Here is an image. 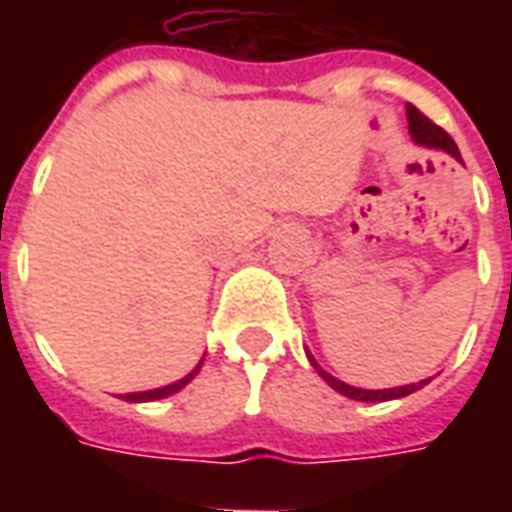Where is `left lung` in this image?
Instances as JSON below:
<instances>
[{
	"mask_svg": "<svg viewBox=\"0 0 512 512\" xmlns=\"http://www.w3.org/2000/svg\"><path fill=\"white\" fill-rule=\"evenodd\" d=\"M406 115H408V131H411V139L417 142V145H425V147H436V150H444V153H450L452 158H458L461 161V153H458V145L452 142V136L444 131V128H439L433 120H428V117L419 112L417 106L406 104ZM307 359L312 362V367L321 373V378L326 381V384L332 386V389H337L340 395L351 397V400H362V403H381V400H397V397H406L411 395V392H417V389H422V386L428 384L430 378H425V381H419V384H406V386H395V389H359V386H351L345 384V381H340V378L329 376L326 370H323L315 359H312V354H307Z\"/></svg>",
	"mask_w": 512,
	"mask_h": 512,
	"instance_id": "1",
	"label": "left lung"
}]
</instances>
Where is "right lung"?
I'll return each instance as SVG.
<instances>
[{"mask_svg":"<svg viewBox=\"0 0 512 512\" xmlns=\"http://www.w3.org/2000/svg\"><path fill=\"white\" fill-rule=\"evenodd\" d=\"M200 367H202V362L197 367H194V370H191L189 376H183V378H180V381H175V384L161 386V389H147V392H128V395H120V397H123V400H128V403H147V400H161V397L175 395V392H180L183 386L189 384L191 378L200 373Z\"/></svg>","mask_w":512,"mask_h":512,"instance_id":"add662e5","label":"right lung"}]
</instances>
